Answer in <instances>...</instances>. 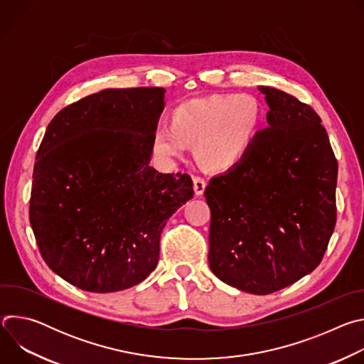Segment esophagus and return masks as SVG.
Segmentation results:
<instances>
[{
    "label": "esophagus",
    "instance_id": "obj_1",
    "mask_svg": "<svg viewBox=\"0 0 364 364\" xmlns=\"http://www.w3.org/2000/svg\"><path fill=\"white\" fill-rule=\"evenodd\" d=\"M205 186H207V183L203 177H194L193 178V188H194L196 196H201L205 190Z\"/></svg>",
    "mask_w": 364,
    "mask_h": 364
}]
</instances>
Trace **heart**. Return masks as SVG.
<instances>
[{"label": "heart", "instance_id": "obj_1", "mask_svg": "<svg viewBox=\"0 0 364 364\" xmlns=\"http://www.w3.org/2000/svg\"><path fill=\"white\" fill-rule=\"evenodd\" d=\"M262 124V108L250 95L190 99L170 114V127L151 138V152L166 166L181 160L194 144L197 159L210 170L228 171L249 154Z\"/></svg>", "mask_w": 364, "mask_h": 364}]
</instances>
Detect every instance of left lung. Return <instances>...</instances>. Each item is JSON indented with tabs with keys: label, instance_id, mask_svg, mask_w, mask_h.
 Wrapping results in <instances>:
<instances>
[{
	"label": "left lung",
	"instance_id": "left-lung-1",
	"mask_svg": "<svg viewBox=\"0 0 364 364\" xmlns=\"http://www.w3.org/2000/svg\"><path fill=\"white\" fill-rule=\"evenodd\" d=\"M268 128L228 173L213 177L209 265L225 284L267 295L313 272L337 220V160L321 118L295 96L259 86Z\"/></svg>",
	"mask_w": 364,
	"mask_h": 364
}]
</instances>
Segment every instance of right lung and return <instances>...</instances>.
Returning <instances> with one entry per match:
<instances>
[{"label":"right lung","instance_id":"obj_1","mask_svg":"<svg viewBox=\"0 0 364 364\" xmlns=\"http://www.w3.org/2000/svg\"><path fill=\"white\" fill-rule=\"evenodd\" d=\"M163 87L105 89L62 109L37 151L30 223L48 268L89 292L142 282L167 219L193 198L188 174L149 167Z\"/></svg>","mask_w":364,"mask_h":364}]
</instances>
